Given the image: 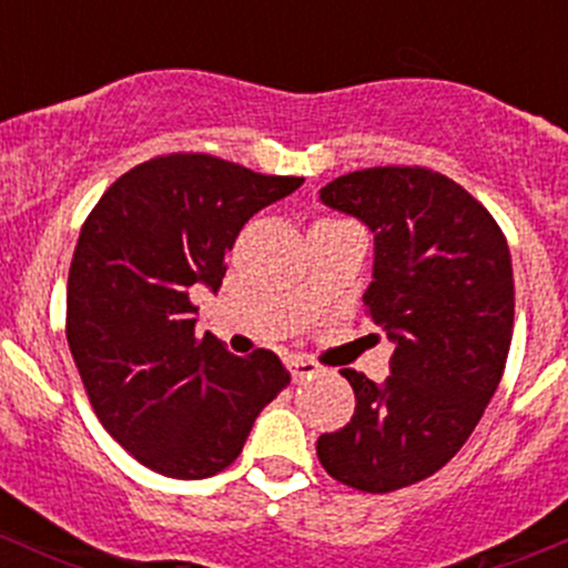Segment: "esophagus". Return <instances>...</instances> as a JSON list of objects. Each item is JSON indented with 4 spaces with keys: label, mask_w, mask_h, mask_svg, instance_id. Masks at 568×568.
Masks as SVG:
<instances>
[{
    "label": "esophagus",
    "mask_w": 568,
    "mask_h": 568,
    "mask_svg": "<svg viewBox=\"0 0 568 568\" xmlns=\"http://www.w3.org/2000/svg\"><path fill=\"white\" fill-rule=\"evenodd\" d=\"M288 371H291V376H294V382H302V379H313V376L321 371V365L316 363V359L296 354V357H291Z\"/></svg>",
    "instance_id": "34e87169"
}]
</instances>
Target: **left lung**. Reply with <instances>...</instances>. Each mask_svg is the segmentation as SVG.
<instances>
[{"label":"left lung","instance_id":"left-lung-1","mask_svg":"<svg viewBox=\"0 0 568 568\" xmlns=\"http://www.w3.org/2000/svg\"><path fill=\"white\" fill-rule=\"evenodd\" d=\"M321 200L374 231L365 313L395 352L385 385L341 371L357 406L346 426L321 434L316 454L341 484L385 495L454 459L500 385L514 332L511 252L467 189L417 164L341 175Z\"/></svg>","mask_w":568,"mask_h":568}]
</instances>
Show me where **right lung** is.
Returning a JSON list of instances; mask_svg holds the SVG:
<instances>
[{
  "label": "right lung",
  "instance_id": "obj_1",
  "mask_svg": "<svg viewBox=\"0 0 568 568\" xmlns=\"http://www.w3.org/2000/svg\"><path fill=\"white\" fill-rule=\"evenodd\" d=\"M305 178L168 153L123 173L84 220L68 272L65 337L101 426L153 473L197 480L242 454L288 385L268 348L194 332V285L216 291L244 222Z\"/></svg>",
  "mask_w": 568,
  "mask_h": 568
}]
</instances>
